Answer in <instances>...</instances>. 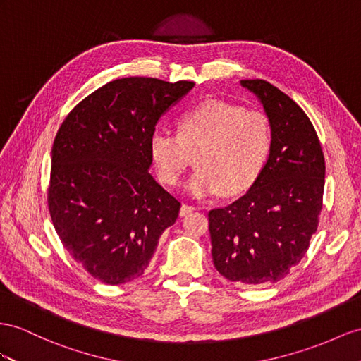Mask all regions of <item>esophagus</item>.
I'll return each instance as SVG.
<instances>
[{"mask_svg": "<svg viewBox=\"0 0 361 361\" xmlns=\"http://www.w3.org/2000/svg\"><path fill=\"white\" fill-rule=\"evenodd\" d=\"M193 210H195V207H193V206H189V204H183V206H181V209H180V215H181V216H186V215L192 214Z\"/></svg>", "mask_w": 361, "mask_h": 361, "instance_id": "esophagus-1", "label": "esophagus"}]
</instances>
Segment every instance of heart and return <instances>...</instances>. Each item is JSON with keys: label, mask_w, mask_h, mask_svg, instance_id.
<instances>
[{"label": "heart", "mask_w": 361, "mask_h": 361, "mask_svg": "<svg viewBox=\"0 0 361 361\" xmlns=\"http://www.w3.org/2000/svg\"><path fill=\"white\" fill-rule=\"evenodd\" d=\"M270 146L269 118L223 100L188 111L178 122V134L155 131L149 138L157 175L168 186H177L195 155L198 166L186 183L195 198L245 190L261 173Z\"/></svg>", "instance_id": "1"}]
</instances>
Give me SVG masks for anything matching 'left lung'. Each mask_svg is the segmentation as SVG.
Segmentation results:
<instances>
[{
	"instance_id": "8db88e82",
	"label": "left lung",
	"mask_w": 361,
	"mask_h": 361,
	"mask_svg": "<svg viewBox=\"0 0 361 361\" xmlns=\"http://www.w3.org/2000/svg\"><path fill=\"white\" fill-rule=\"evenodd\" d=\"M241 85L264 106L271 146L250 189L209 212L212 257L228 281L269 285L300 262L316 233L325 159L311 120L293 99L262 79Z\"/></svg>"
}]
</instances>
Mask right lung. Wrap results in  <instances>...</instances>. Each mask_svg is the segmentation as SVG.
<instances>
[{
    "mask_svg": "<svg viewBox=\"0 0 361 361\" xmlns=\"http://www.w3.org/2000/svg\"><path fill=\"white\" fill-rule=\"evenodd\" d=\"M193 82H108L73 108L51 149L49 209L63 247L108 285L140 277L180 201L149 173V138Z\"/></svg>",
    "mask_w": 361,
    "mask_h": 361,
    "instance_id": "1",
    "label": "right lung"
}]
</instances>
